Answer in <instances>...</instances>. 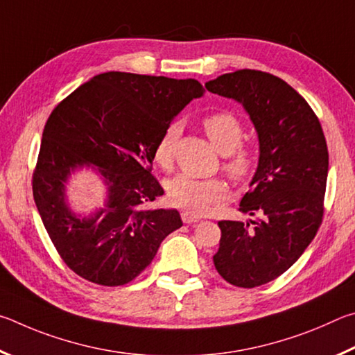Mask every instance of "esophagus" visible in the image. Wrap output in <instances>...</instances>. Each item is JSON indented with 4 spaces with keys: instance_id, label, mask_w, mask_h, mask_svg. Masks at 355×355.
<instances>
[{
    "instance_id": "esophagus-1",
    "label": "esophagus",
    "mask_w": 355,
    "mask_h": 355,
    "mask_svg": "<svg viewBox=\"0 0 355 355\" xmlns=\"http://www.w3.org/2000/svg\"><path fill=\"white\" fill-rule=\"evenodd\" d=\"M181 218H182V221L185 223V225H193V223L200 221V218H198V216H195L193 214H190V212H182L181 214Z\"/></svg>"
}]
</instances>
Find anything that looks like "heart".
<instances>
[{"mask_svg":"<svg viewBox=\"0 0 355 355\" xmlns=\"http://www.w3.org/2000/svg\"><path fill=\"white\" fill-rule=\"evenodd\" d=\"M202 126L210 141L221 154H226L225 166L237 181H245L256 170L257 153L251 146L241 145L243 128L232 112H214L202 118ZM181 135V124L171 123L155 141L153 157L164 170L173 165L174 149ZM166 195L173 206L189 210L191 214H204L210 204H216L227 196V185L218 178H195L190 174H178L166 182Z\"/></svg>","mask_w":355,"mask_h":355,"instance_id":"heart-1","label":"heart"}]
</instances>
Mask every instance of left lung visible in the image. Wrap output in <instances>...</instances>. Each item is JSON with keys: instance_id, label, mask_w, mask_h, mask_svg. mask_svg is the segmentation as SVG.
<instances>
[{"instance_id": "8db88e82", "label": "left lung", "mask_w": 355, "mask_h": 355, "mask_svg": "<svg viewBox=\"0 0 355 355\" xmlns=\"http://www.w3.org/2000/svg\"><path fill=\"white\" fill-rule=\"evenodd\" d=\"M206 89L248 112L259 137V164L241 198L243 214L260 220L220 221L214 263L235 287L254 288L287 271L318 232L329 153L318 116L293 87L257 70L221 74Z\"/></svg>"}]
</instances>
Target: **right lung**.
<instances>
[{
	"mask_svg": "<svg viewBox=\"0 0 355 355\" xmlns=\"http://www.w3.org/2000/svg\"><path fill=\"white\" fill-rule=\"evenodd\" d=\"M204 95L196 79L109 71L55 105L43 129L33 193L59 256L78 276L104 287L132 281L168 234L182 226L176 209H148L164 195L151 174L154 145L173 118ZM93 167L105 181V207L74 214L71 174Z\"/></svg>",
	"mask_w": 355,
	"mask_h": 355,
	"instance_id": "right-lung-1",
	"label": "right lung"
}]
</instances>
